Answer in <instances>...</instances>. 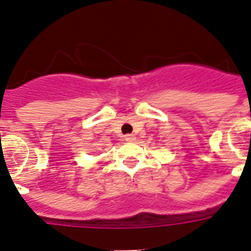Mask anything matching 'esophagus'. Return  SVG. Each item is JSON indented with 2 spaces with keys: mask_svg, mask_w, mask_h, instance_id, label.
<instances>
[{
  "mask_svg": "<svg viewBox=\"0 0 251 251\" xmlns=\"http://www.w3.org/2000/svg\"><path fill=\"white\" fill-rule=\"evenodd\" d=\"M125 140L126 141H134L135 136L134 135H125Z\"/></svg>",
  "mask_w": 251,
  "mask_h": 251,
  "instance_id": "obj_1",
  "label": "esophagus"
}]
</instances>
